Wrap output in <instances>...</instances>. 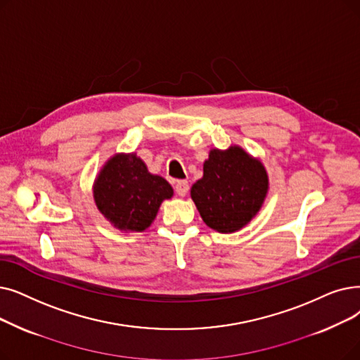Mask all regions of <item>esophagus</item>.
Segmentation results:
<instances>
[{"instance_id":"1","label":"esophagus","mask_w":360,"mask_h":360,"mask_svg":"<svg viewBox=\"0 0 360 360\" xmlns=\"http://www.w3.org/2000/svg\"><path fill=\"white\" fill-rule=\"evenodd\" d=\"M188 190H190V185H188V182H186V181H178V182H176L175 191H176L178 195H181V197L186 195V193H188Z\"/></svg>"}]
</instances>
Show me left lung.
Masks as SVG:
<instances>
[{
	"instance_id": "obj_1",
	"label": "left lung",
	"mask_w": 360,
	"mask_h": 360,
	"mask_svg": "<svg viewBox=\"0 0 360 360\" xmlns=\"http://www.w3.org/2000/svg\"><path fill=\"white\" fill-rule=\"evenodd\" d=\"M202 178L191 188V198L207 226L233 232L259 212L268 193L263 165L240 147L212 150L202 166Z\"/></svg>"
}]
</instances>
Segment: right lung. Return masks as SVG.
Segmentation results:
<instances>
[{
	"label": "right lung",
	"instance_id": "obj_1",
	"mask_svg": "<svg viewBox=\"0 0 360 360\" xmlns=\"http://www.w3.org/2000/svg\"><path fill=\"white\" fill-rule=\"evenodd\" d=\"M174 195L166 179L151 175L135 154L107 162L94 185L98 210L116 228L141 232L151 225L162 201Z\"/></svg>",
	"mask_w": 360,
	"mask_h": 360
}]
</instances>
